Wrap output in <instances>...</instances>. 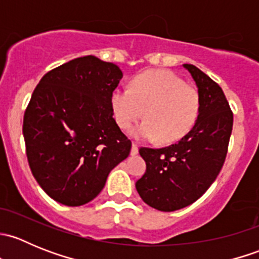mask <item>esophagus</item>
Masks as SVG:
<instances>
[{
	"label": "esophagus",
	"instance_id": "1",
	"mask_svg": "<svg viewBox=\"0 0 259 259\" xmlns=\"http://www.w3.org/2000/svg\"><path fill=\"white\" fill-rule=\"evenodd\" d=\"M138 153H139V148H138L137 144H133L132 151H130V154H132V155H137Z\"/></svg>",
	"mask_w": 259,
	"mask_h": 259
}]
</instances>
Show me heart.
Segmentation results:
<instances>
[{"label":"heart","instance_id":"b5f03b06","mask_svg":"<svg viewBox=\"0 0 259 259\" xmlns=\"http://www.w3.org/2000/svg\"><path fill=\"white\" fill-rule=\"evenodd\" d=\"M117 125L129 129L143 116L145 121L132 130L135 139L171 143L182 139L197 121L200 96L168 70H151L135 76L130 89H116L110 98Z\"/></svg>","mask_w":259,"mask_h":259}]
</instances>
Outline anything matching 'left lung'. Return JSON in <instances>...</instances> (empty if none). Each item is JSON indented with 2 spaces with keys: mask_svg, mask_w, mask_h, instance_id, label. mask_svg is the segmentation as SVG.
Here are the masks:
<instances>
[{
  "mask_svg": "<svg viewBox=\"0 0 259 259\" xmlns=\"http://www.w3.org/2000/svg\"><path fill=\"white\" fill-rule=\"evenodd\" d=\"M183 66L200 96L194 126L177 144L139 149L146 171L135 187L146 204L161 211L188 207L207 192L226 160L233 127V113L221 86L194 65Z\"/></svg>",
  "mask_w": 259,
  "mask_h": 259,
  "instance_id": "8db88e82",
  "label": "left lung"
}]
</instances>
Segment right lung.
Returning <instances> with one entry per match:
<instances>
[{
  "instance_id": "1",
  "label": "right lung",
  "mask_w": 259,
  "mask_h": 259,
  "mask_svg": "<svg viewBox=\"0 0 259 259\" xmlns=\"http://www.w3.org/2000/svg\"><path fill=\"white\" fill-rule=\"evenodd\" d=\"M122 72L113 62L77 57L44 75L23 115L26 155L46 194L69 207L93 200L132 142L110 98Z\"/></svg>"
}]
</instances>
